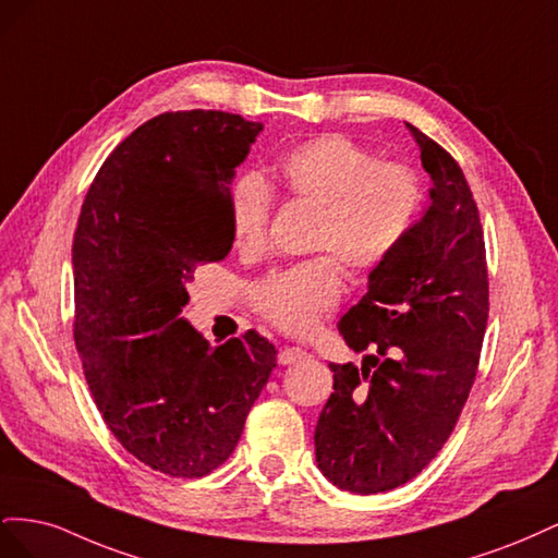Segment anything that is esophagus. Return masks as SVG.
Here are the masks:
<instances>
[{"instance_id": "esophagus-1", "label": "esophagus", "mask_w": 558, "mask_h": 558, "mask_svg": "<svg viewBox=\"0 0 558 558\" xmlns=\"http://www.w3.org/2000/svg\"><path fill=\"white\" fill-rule=\"evenodd\" d=\"M305 359H307V351L300 349V347H283L279 351V356H277L279 365H293V363H300Z\"/></svg>"}]
</instances>
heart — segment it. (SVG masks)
<instances>
[{
    "instance_id": "obj_1",
    "label": "heart",
    "mask_w": 558,
    "mask_h": 558,
    "mask_svg": "<svg viewBox=\"0 0 558 558\" xmlns=\"http://www.w3.org/2000/svg\"><path fill=\"white\" fill-rule=\"evenodd\" d=\"M277 174L295 202L316 207L310 248L326 253L267 275L248 298L279 330L307 335L342 298V263L353 275H369L408 244L424 214L426 189L412 165L375 158L344 134H318L286 148ZM272 207V189L258 172L232 183L230 230L240 251L265 248Z\"/></svg>"
}]
</instances>
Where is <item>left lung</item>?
Returning a JSON list of instances; mask_svg holds the SVG:
<instances>
[{
  "label": "left lung",
  "mask_w": 558,
  "mask_h": 558,
  "mask_svg": "<svg viewBox=\"0 0 558 558\" xmlns=\"http://www.w3.org/2000/svg\"><path fill=\"white\" fill-rule=\"evenodd\" d=\"M408 128L433 179L430 205L337 324L365 359L330 363L335 391L314 433L320 472L361 496L410 482L445 447L475 384L488 318L477 202L459 162Z\"/></svg>",
  "instance_id": "8db88e82"
}]
</instances>
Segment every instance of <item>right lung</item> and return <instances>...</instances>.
<instances>
[{
  "label": "right lung",
  "instance_id": "right-lung-1",
  "mask_svg": "<svg viewBox=\"0 0 558 558\" xmlns=\"http://www.w3.org/2000/svg\"><path fill=\"white\" fill-rule=\"evenodd\" d=\"M260 123L160 113L99 167L74 232V342L97 410L134 459L205 477L238 447L277 349L256 330L209 347L185 283L232 248L230 181Z\"/></svg>",
  "mask_w": 558,
  "mask_h": 558
}]
</instances>
